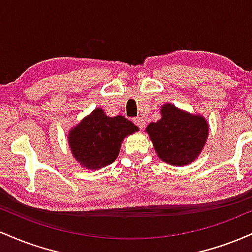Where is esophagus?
Masks as SVG:
<instances>
[{
    "instance_id": "34e87169",
    "label": "esophagus",
    "mask_w": 252,
    "mask_h": 252,
    "mask_svg": "<svg viewBox=\"0 0 252 252\" xmlns=\"http://www.w3.org/2000/svg\"><path fill=\"white\" fill-rule=\"evenodd\" d=\"M134 123L140 129H143L144 128V124H146V123H144V120H143L142 117H136V118H134Z\"/></svg>"
}]
</instances>
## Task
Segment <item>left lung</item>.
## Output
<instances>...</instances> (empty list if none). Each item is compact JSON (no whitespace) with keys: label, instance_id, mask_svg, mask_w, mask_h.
<instances>
[{"label":"left lung","instance_id":"left-lung-1","mask_svg":"<svg viewBox=\"0 0 252 252\" xmlns=\"http://www.w3.org/2000/svg\"><path fill=\"white\" fill-rule=\"evenodd\" d=\"M161 115V120L147 126L158 158L174 166L192 162L200 154L209 134L205 118L181 111L172 104H164Z\"/></svg>","mask_w":252,"mask_h":252}]
</instances>
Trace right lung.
Returning a JSON list of instances; mask_svg holds the SVG:
<instances>
[{
	"label": "right lung",
	"instance_id": "right-lung-1",
	"mask_svg": "<svg viewBox=\"0 0 252 252\" xmlns=\"http://www.w3.org/2000/svg\"><path fill=\"white\" fill-rule=\"evenodd\" d=\"M137 129L126 117H109L102 109H96L71 130L68 143L78 162L88 169H97L114 162L123 138Z\"/></svg>",
	"mask_w": 252,
	"mask_h": 252
}]
</instances>
